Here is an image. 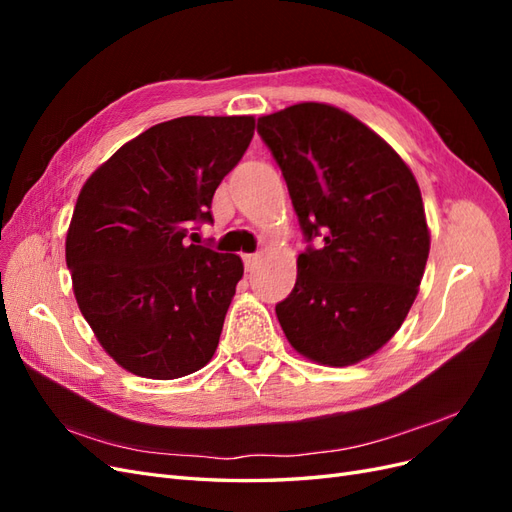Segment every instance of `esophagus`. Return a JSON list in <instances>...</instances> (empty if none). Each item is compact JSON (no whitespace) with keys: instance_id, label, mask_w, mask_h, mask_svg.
Masks as SVG:
<instances>
[{"instance_id":"obj_1","label":"esophagus","mask_w":512,"mask_h":512,"mask_svg":"<svg viewBox=\"0 0 512 512\" xmlns=\"http://www.w3.org/2000/svg\"><path fill=\"white\" fill-rule=\"evenodd\" d=\"M258 254H243V265L247 271H254L256 265H258Z\"/></svg>"}]
</instances>
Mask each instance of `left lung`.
I'll list each match as a JSON object with an SVG mask.
<instances>
[{
  "label": "left lung",
  "mask_w": 512,
  "mask_h": 512,
  "mask_svg": "<svg viewBox=\"0 0 512 512\" xmlns=\"http://www.w3.org/2000/svg\"><path fill=\"white\" fill-rule=\"evenodd\" d=\"M258 134L307 243L277 320L307 359L352 365L389 342L416 299L429 256L421 190L376 132L335 106H288L260 117Z\"/></svg>",
  "instance_id": "1"
}]
</instances>
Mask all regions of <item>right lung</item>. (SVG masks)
Segmentation results:
<instances>
[{"label":"right lung","mask_w":512,"mask_h":512,"mask_svg":"<svg viewBox=\"0 0 512 512\" xmlns=\"http://www.w3.org/2000/svg\"><path fill=\"white\" fill-rule=\"evenodd\" d=\"M252 136L254 117L170 119L83 185L66 237L74 297L102 348L136 376L194 374L218 348L243 262L185 237L213 224V194Z\"/></svg>","instance_id":"1"}]
</instances>
